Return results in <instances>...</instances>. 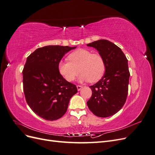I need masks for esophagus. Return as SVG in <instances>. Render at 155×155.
Segmentation results:
<instances>
[{
  "label": "esophagus",
  "instance_id": "1",
  "mask_svg": "<svg viewBox=\"0 0 155 155\" xmlns=\"http://www.w3.org/2000/svg\"><path fill=\"white\" fill-rule=\"evenodd\" d=\"M82 88H83V86H82V85H77L78 91H81Z\"/></svg>",
  "mask_w": 155,
  "mask_h": 155
}]
</instances>
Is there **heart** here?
Masks as SVG:
<instances>
[{"mask_svg":"<svg viewBox=\"0 0 155 155\" xmlns=\"http://www.w3.org/2000/svg\"><path fill=\"white\" fill-rule=\"evenodd\" d=\"M68 59L69 61H60L58 64L59 74L67 81H73L81 72L79 76L80 81L97 82L105 72L104 58L88 50L78 49L70 54Z\"/></svg>","mask_w":155,"mask_h":155,"instance_id":"heart-1","label":"heart"}]
</instances>
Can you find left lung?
Segmentation results:
<instances>
[{
	"label": "left lung",
	"instance_id": "8db88e82",
	"mask_svg": "<svg viewBox=\"0 0 155 155\" xmlns=\"http://www.w3.org/2000/svg\"><path fill=\"white\" fill-rule=\"evenodd\" d=\"M87 46L95 48L104 58L105 72L99 81L89 87L92 93L87 104L94 114L106 118L118 112L126 101L130 76L128 60L120 48L109 41L98 40Z\"/></svg>",
	"mask_w": 155,
	"mask_h": 155
}]
</instances>
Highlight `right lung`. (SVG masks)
Segmentation results:
<instances>
[{"label": "right lung", "instance_id": "right-lung-1", "mask_svg": "<svg viewBox=\"0 0 155 155\" xmlns=\"http://www.w3.org/2000/svg\"><path fill=\"white\" fill-rule=\"evenodd\" d=\"M66 46H46L27 58L22 70L26 101L36 114L46 120H56L65 114L70 98L78 92L58 70L64 54L76 48Z\"/></svg>", "mask_w": 155, "mask_h": 155}]
</instances>
